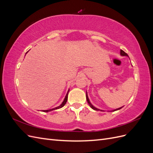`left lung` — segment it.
Returning <instances> with one entry per match:
<instances>
[{
    "label": "left lung",
    "instance_id": "obj_1",
    "mask_svg": "<svg viewBox=\"0 0 153 153\" xmlns=\"http://www.w3.org/2000/svg\"><path fill=\"white\" fill-rule=\"evenodd\" d=\"M120 54H121V55H122V56H127V57H129L128 56V55L126 53H125L123 50H121V51H120ZM86 99H87V103H89V106H91V108H92L93 110H100V111H104V110H100V109H98V108H96L94 106H93L92 105V104H91V103L90 102V100H89V98H88V96H87V92H86ZM123 107V106H122V107H120V108H116V109H115V110H111V111H108V112H114V111H116V110H120L121 108H122Z\"/></svg>",
    "mask_w": 153,
    "mask_h": 153
}]
</instances>
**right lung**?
Here are the masks:
<instances>
[{
    "mask_svg": "<svg viewBox=\"0 0 153 153\" xmlns=\"http://www.w3.org/2000/svg\"><path fill=\"white\" fill-rule=\"evenodd\" d=\"M29 52V51H28ZM27 52H26V53H27ZM69 89L68 90V92H67V94H66V96H65V98L64 99V101H62V103L59 106H57V107H55V108H52V109H49V110H42L43 112H51V111H52V110H56V109H59V108H62V107H63V106L65 105V104L66 103V102H67V100H68V92H69Z\"/></svg>",
    "mask_w": 153,
    "mask_h": 153,
    "instance_id": "1",
    "label": "right lung"
}]
</instances>
